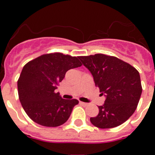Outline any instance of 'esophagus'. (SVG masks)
Here are the masks:
<instances>
[{
  "instance_id": "obj_1",
  "label": "esophagus",
  "mask_w": 155,
  "mask_h": 155,
  "mask_svg": "<svg viewBox=\"0 0 155 155\" xmlns=\"http://www.w3.org/2000/svg\"><path fill=\"white\" fill-rule=\"evenodd\" d=\"M80 104L81 105H83V106H87V103H85V102H80Z\"/></svg>"
}]
</instances>
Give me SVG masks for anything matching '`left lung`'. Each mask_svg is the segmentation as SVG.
Returning <instances> with one entry per match:
<instances>
[{
    "mask_svg": "<svg viewBox=\"0 0 155 155\" xmlns=\"http://www.w3.org/2000/svg\"><path fill=\"white\" fill-rule=\"evenodd\" d=\"M92 74L95 86L105 95V103L90 121L96 127L109 129L127 121L136 110L142 93L140 74L136 68L116 57L102 53L79 57Z\"/></svg>",
    "mask_w": 155,
    "mask_h": 155,
    "instance_id": "obj_1",
    "label": "left lung"
}]
</instances>
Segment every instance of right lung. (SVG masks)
<instances>
[{
    "label": "right lung",
    "mask_w": 155,
    "mask_h": 155,
    "mask_svg": "<svg viewBox=\"0 0 155 155\" xmlns=\"http://www.w3.org/2000/svg\"><path fill=\"white\" fill-rule=\"evenodd\" d=\"M82 64L79 57L48 53L24 66L18 81L20 102L28 117L39 125L56 127L69 119L77 99H64L55 92L66 72Z\"/></svg>",
    "instance_id": "add662e5"
}]
</instances>
